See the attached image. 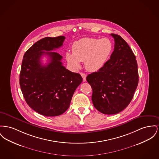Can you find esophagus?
Listing matches in <instances>:
<instances>
[{
  "label": "esophagus",
  "instance_id": "1",
  "mask_svg": "<svg viewBox=\"0 0 159 159\" xmlns=\"http://www.w3.org/2000/svg\"><path fill=\"white\" fill-rule=\"evenodd\" d=\"M81 75H82V78H83V81L84 82H86V75L85 73H81Z\"/></svg>",
  "mask_w": 159,
  "mask_h": 159
}]
</instances>
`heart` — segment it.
<instances>
[{
    "label": "heart",
    "instance_id": "b5f03b06",
    "mask_svg": "<svg viewBox=\"0 0 159 159\" xmlns=\"http://www.w3.org/2000/svg\"><path fill=\"white\" fill-rule=\"evenodd\" d=\"M112 50L113 44L107 38H83L73 43V53H66V59L75 68L80 67V62H84L88 71L95 72L106 64Z\"/></svg>",
    "mask_w": 159,
    "mask_h": 159
}]
</instances>
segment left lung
I'll return each instance as SVG.
<instances>
[{
    "label": "left lung",
    "instance_id": "8db88e82",
    "mask_svg": "<svg viewBox=\"0 0 159 159\" xmlns=\"http://www.w3.org/2000/svg\"><path fill=\"white\" fill-rule=\"evenodd\" d=\"M115 48L109 60L86 77L93 89V106L106 115L121 112L130 103L139 82L136 57L126 41L111 34Z\"/></svg>",
    "mask_w": 159,
    "mask_h": 159
}]
</instances>
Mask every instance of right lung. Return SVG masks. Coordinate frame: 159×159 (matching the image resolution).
I'll list each match as a JSON object with an SVG mask.
<instances>
[{"mask_svg":"<svg viewBox=\"0 0 159 159\" xmlns=\"http://www.w3.org/2000/svg\"><path fill=\"white\" fill-rule=\"evenodd\" d=\"M65 38L59 36L38 41L26 52L22 61L20 85L23 97L29 107L46 116H56L66 112L83 80L80 75L62 66V56L50 52L61 47ZM43 55L50 59L46 66L40 63Z\"/></svg>","mask_w":159,"mask_h":159,"instance_id":"add662e5","label":"right lung"}]
</instances>
